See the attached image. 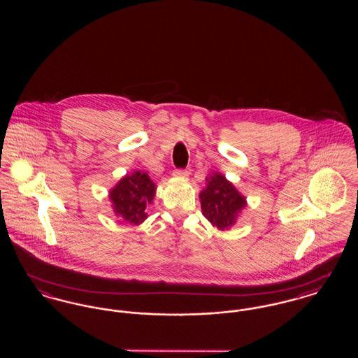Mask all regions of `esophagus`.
Segmentation results:
<instances>
[{"label":"esophagus","instance_id":"34e87169","mask_svg":"<svg viewBox=\"0 0 358 358\" xmlns=\"http://www.w3.org/2000/svg\"><path fill=\"white\" fill-rule=\"evenodd\" d=\"M173 176H174V177H177V178H187V176H189V171H176L173 173Z\"/></svg>","mask_w":358,"mask_h":358}]
</instances>
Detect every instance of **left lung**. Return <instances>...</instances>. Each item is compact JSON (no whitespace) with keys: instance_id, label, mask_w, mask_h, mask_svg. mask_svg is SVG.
Masks as SVG:
<instances>
[{"instance_id":"obj_1","label":"left lung","mask_w":358,"mask_h":358,"mask_svg":"<svg viewBox=\"0 0 358 358\" xmlns=\"http://www.w3.org/2000/svg\"><path fill=\"white\" fill-rule=\"evenodd\" d=\"M199 197L205 219L219 231L231 229L247 206L245 196L219 171H212L206 177V187Z\"/></svg>"}]
</instances>
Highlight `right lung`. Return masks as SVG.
<instances>
[{
	"instance_id": "obj_1",
	"label": "right lung",
	"mask_w": 358,
	"mask_h": 358,
	"mask_svg": "<svg viewBox=\"0 0 358 358\" xmlns=\"http://www.w3.org/2000/svg\"><path fill=\"white\" fill-rule=\"evenodd\" d=\"M155 189L153 180L145 171H136L123 176L108 192L115 216L131 225L142 224L148 219L146 208L153 204Z\"/></svg>"
}]
</instances>
